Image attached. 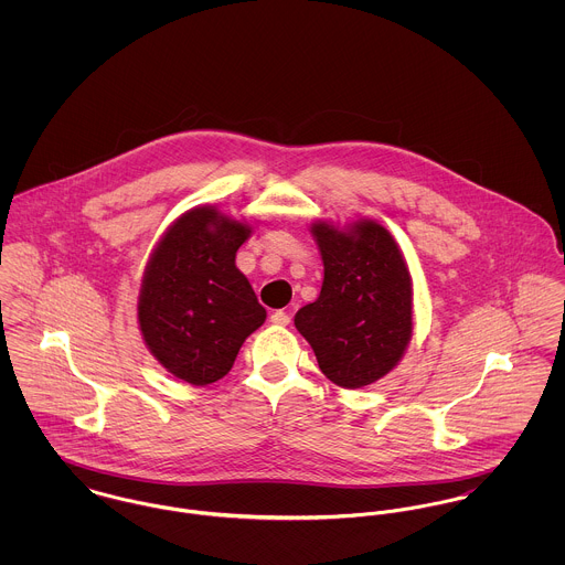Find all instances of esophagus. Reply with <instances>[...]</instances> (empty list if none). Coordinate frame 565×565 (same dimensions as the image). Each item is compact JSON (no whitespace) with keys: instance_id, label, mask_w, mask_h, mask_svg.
Wrapping results in <instances>:
<instances>
[{"instance_id":"obj_1","label":"esophagus","mask_w":565,"mask_h":565,"mask_svg":"<svg viewBox=\"0 0 565 565\" xmlns=\"http://www.w3.org/2000/svg\"><path fill=\"white\" fill-rule=\"evenodd\" d=\"M271 323H276V326H287V323L291 322V318H289V313H285V311H276V313H271Z\"/></svg>"}]
</instances>
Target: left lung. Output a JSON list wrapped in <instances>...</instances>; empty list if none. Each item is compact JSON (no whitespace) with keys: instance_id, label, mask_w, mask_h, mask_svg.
<instances>
[{"instance_id":"8db88e82","label":"left lung","mask_w":565,"mask_h":565,"mask_svg":"<svg viewBox=\"0 0 565 565\" xmlns=\"http://www.w3.org/2000/svg\"><path fill=\"white\" fill-rule=\"evenodd\" d=\"M311 235L322 254V291L294 322L323 376L361 390L403 359L413 334V280L398 243L374 220L343 228L320 220Z\"/></svg>"}]
</instances>
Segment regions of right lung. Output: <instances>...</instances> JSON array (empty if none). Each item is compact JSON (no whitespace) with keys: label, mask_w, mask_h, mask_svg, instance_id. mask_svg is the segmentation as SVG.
Wrapping results in <instances>:
<instances>
[{"label":"right lung","mask_w":565,"mask_h":565,"mask_svg":"<svg viewBox=\"0 0 565 565\" xmlns=\"http://www.w3.org/2000/svg\"><path fill=\"white\" fill-rule=\"evenodd\" d=\"M247 222L195 206L167 226L143 271L137 320L152 356L175 379L204 387L224 379L243 341L265 322L235 265Z\"/></svg>","instance_id":"add662e5"}]
</instances>
